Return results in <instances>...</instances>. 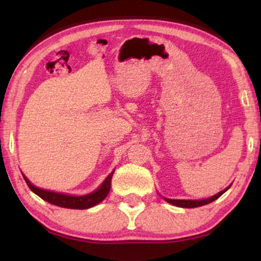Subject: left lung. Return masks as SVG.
<instances>
[{
    "label": "left lung",
    "instance_id": "left-lung-1",
    "mask_svg": "<svg viewBox=\"0 0 261 261\" xmlns=\"http://www.w3.org/2000/svg\"><path fill=\"white\" fill-rule=\"evenodd\" d=\"M231 187V184L229 185L228 188H226L223 190V191H220L219 193H216L215 196H212L210 198H207V199H202V200H183V199H168V198H165V200L167 202H169V204L174 205V206H177V207H183V208H194V207H199V206H204L210 204V202L214 201L218 199L219 197L222 196V194L227 191V190Z\"/></svg>",
    "mask_w": 261,
    "mask_h": 261
}]
</instances>
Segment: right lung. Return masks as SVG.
Segmentation results:
<instances>
[{
	"mask_svg": "<svg viewBox=\"0 0 261 261\" xmlns=\"http://www.w3.org/2000/svg\"><path fill=\"white\" fill-rule=\"evenodd\" d=\"M115 171V170H114ZM114 171H112L107 178L103 180V183L100 185L99 189H96L94 192H91L85 196H70V194L64 193H57L53 191H48V190L39 189L30 182V180L25 177L23 174V177L25 179L26 184L29 185L31 191L38 194L41 199L50 202L53 205L64 207V208H72V210H87L90 207H93L98 205L99 202L102 201L106 197L108 196L110 191V185H112V177Z\"/></svg>",
	"mask_w": 261,
	"mask_h": 261,
	"instance_id": "right-lung-1",
	"label": "right lung"
}]
</instances>
